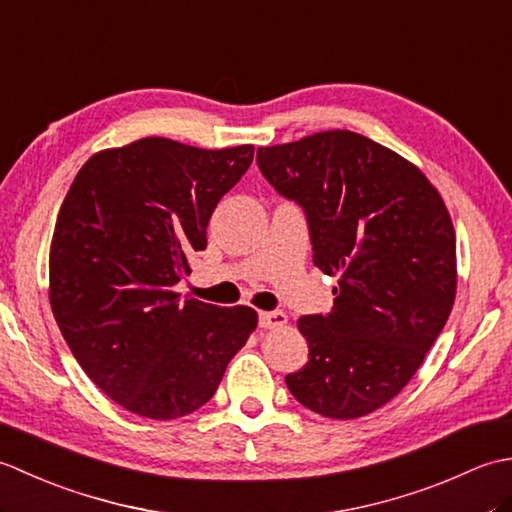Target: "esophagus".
Wrapping results in <instances>:
<instances>
[{
    "instance_id": "34e87169",
    "label": "esophagus",
    "mask_w": 512,
    "mask_h": 512,
    "mask_svg": "<svg viewBox=\"0 0 512 512\" xmlns=\"http://www.w3.org/2000/svg\"><path fill=\"white\" fill-rule=\"evenodd\" d=\"M288 323L286 312L275 310V312H259V328L264 330H275V328H284Z\"/></svg>"
}]
</instances>
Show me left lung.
Instances as JSON below:
<instances>
[{"label":"left lung","mask_w":512,"mask_h":512,"mask_svg":"<svg viewBox=\"0 0 512 512\" xmlns=\"http://www.w3.org/2000/svg\"><path fill=\"white\" fill-rule=\"evenodd\" d=\"M257 165L306 211L314 266L339 277L332 312L297 321L310 358L286 385L325 418L367 416L400 394L449 319L451 215L416 165L347 129L259 147Z\"/></svg>","instance_id":"8db88e82"}]
</instances>
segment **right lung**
<instances>
[{
  "label": "right lung",
  "instance_id": "right-lung-1",
  "mask_svg": "<svg viewBox=\"0 0 512 512\" xmlns=\"http://www.w3.org/2000/svg\"><path fill=\"white\" fill-rule=\"evenodd\" d=\"M253 151L140 138L94 154L65 195L50 246L52 314L83 372L127 411L173 420L200 409L257 328L253 308L173 290Z\"/></svg>",
  "mask_w": 512,
  "mask_h": 512
}]
</instances>
